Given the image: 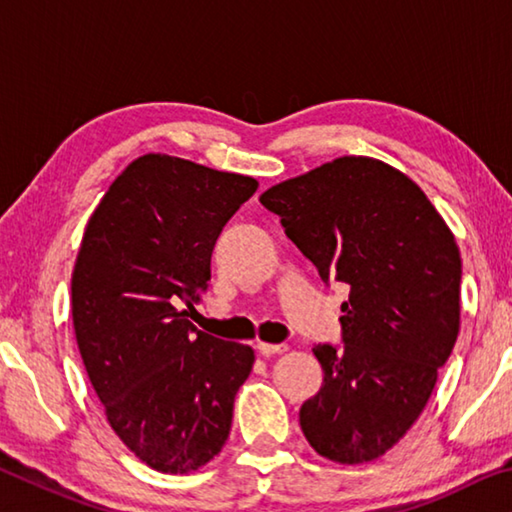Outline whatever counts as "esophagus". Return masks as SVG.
Instances as JSON below:
<instances>
[{
  "label": "esophagus",
  "instance_id": "esophagus-1",
  "mask_svg": "<svg viewBox=\"0 0 512 512\" xmlns=\"http://www.w3.org/2000/svg\"><path fill=\"white\" fill-rule=\"evenodd\" d=\"M257 350H259V354H262V357H273V354L287 352V345H282V343H259Z\"/></svg>",
  "mask_w": 512,
  "mask_h": 512
}]
</instances>
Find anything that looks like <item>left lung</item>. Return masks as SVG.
Returning a JSON list of instances; mask_svg holds the SVG:
<instances>
[{
	"mask_svg": "<svg viewBox=\"0 0 512 512\" xmlns=\"http://www.w3.org/2000/svg\"><path fill=\"white\" fill-rule=\"evenodd\" d=\"M323 282L350 287L343 345H316L323 386L300 427L320 456L375 461L420 418L461 327V253L422 189L343 155L259 196Z\"/></svg>",
	"mask_w": 512,
	"mask_h": 512,
	"instance_id": "8db88e82",
	"label": "left lung"
}]
</instances>
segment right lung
Wrapping results in <instances>:
<instances>
[{"mask_svg": "<svg viewBox=\"0 0 512 512\" xmlns=\"http://www.w3.org/2000/svg\"><path fill=\"white\" fill-rule=\"evenodd\" d=\"M255 189L241 173L146 153L85 228L72 273L76 343L112 431L158 472H194L221 452L253 370V348L201 332L186 310L207 289L223 225Z\"/></svg>", "mask_w": 512, "mask_h": 512, "instance_id": "add662e5", "label": "right lung"}]
</instances>
